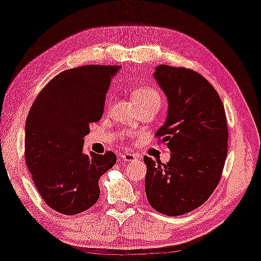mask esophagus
Returning <instances> with one entry per match:
<instances>
[{
  "label": "esophagus",
  "mask_w": 261,
  "mask_h": 261,
  "mask_svg": "<svg viewBox=\"0 0 261 261\" xmlns=\"http://www.w3.org/2000/svg\"><path fill=\"white\" fill-rule=\"evenodd\" d=\"M120 158H121L122 162H133V161H136L137 155L127 152V153H122V154L120 155Z\"/></svg>",
  "instance_id": "obj_1"
}]
</instances>
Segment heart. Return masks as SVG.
<instances>
[{"mask_svg":"<svg viewBox=\"0 0 261 261\" xmlns=\"http://www.w3.org/2000/svg\"><path fill=\"white\" fill-rule=\"evenodd\" d=\"M134 99L139 106H154L159 108L163 102V93L155 86H141L135 90Z\"/></svg>","mask_w":261,"mask_h":261,"instance_id":"b5f03b06","label":"heart"}]
</instances>
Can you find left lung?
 <instances>
[{"label": "left lung", "mask_w": 261, "mask_h": 261, "mask_svg": "<svg viewBox=\"0 0 261 261\" xmlns=\"http://www.w3.org/2000/svg\"><path fill=\"white\" fill-rule=\"evenodd\" d=\"M154 77L169 99L168 118L155 137L171 158L163 164L143 156L147 199L162 214L184 215L206 202L221 180L227 119L219 93L197 71L162 64Z\"/></svg>", "instance_id": "8db88e82"}]
</instances>
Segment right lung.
Listing matches in <instances>:
<instances>
[{
    "label": "right lung",
    "mask_w": 261,
    "mask_h": 261,
    "mask_svg": "<svg viewBox=\"0 0 261 261\" xmlns=\"http://www.w3.org/2000/svg\"><path fill=\"white\" fill-rule=\"evenodd\" d=\"M118 65H83L56 75L34 100L25 124V162L49 208L75 215L95 205L98 180L117 155L84 154V137L105 109Z\"/></svg>",
    "instance_id": "obj_1"
}]
</instances>
